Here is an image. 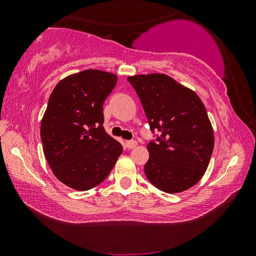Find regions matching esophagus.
Here are the masks:
<instances>
[{"label": "esophagus", "mask_w": 256, "mask_h": 256, "mask_svg": "<svg viewBox=\"0 0 256 256\" xmlns=\"http://www.w3.org/2000/svg\"><path fill=\"white\" fill-rule=\"evenodd\" d=\"M136 146H138V142L134 141V140H130V141L126 142V146H127V149H132L135 148Z\"/></svg>", "instance_id": "34e87169"}]
</instances>
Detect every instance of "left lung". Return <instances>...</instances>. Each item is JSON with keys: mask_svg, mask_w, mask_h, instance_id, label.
<instances>
[{"mask_svg": "<svg viewBox=\"0 0 256 256\" xmlns=\"http://www.w3.org/2000/svg\"><path fill=\"white\" fill-rule=\"evenodd\" d=\"M128 82L141 100L150 130L160 134L146 146V178L166 194L192 188L208 169L214 146L204 104L169 76H134Z\"/></svg>", "mask_w": 256, "mask_h": 256, "instance_id": "1", "label": "left lung"}]
</instances>
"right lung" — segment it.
I'll return each mask as SVG.
<instances>
[{
	"mask_svg": "<svg viewBox=\"0 0 256 256\" xmlns=\"http://www.w3.org/2000/svg\"><path fill=\"white\" fill-rule=\"evenodd\" d=\"M116 76L86 70L60 80L52 90L40 124L45 158L62 183L86 191L106 180L122 146L104 128V101Z\"/></svg>",
	"mask_w": 256,
	"mask_h": 256,
	"instance_id": "obj_1",
	"label": "right lung"
}]
</instances>
